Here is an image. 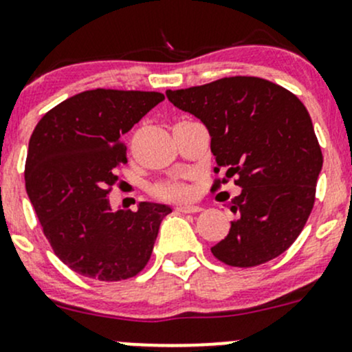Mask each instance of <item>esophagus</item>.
<instances>
[{"instance_id":"34e87169","label":"esophagus","mask_w":352,"mask_h":352,"mask_svg":"<svg viewBox=\"0 0 352 352\" xmlns=\"http://www.w3.org/2000/svg\"><path fill=\"white\" fill-rule=\"evenodd\" d=\"M175 209L179 212H199V211H202L201 206H194V204H177Z\"/></svg>"}]
</instances>
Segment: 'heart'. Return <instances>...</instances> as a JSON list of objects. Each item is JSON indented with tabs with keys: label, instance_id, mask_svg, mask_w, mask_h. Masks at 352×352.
Instances as JSON below:
<instances>
[{
	"label": "heart",
	"instance_id": "1",
	"mask_svg": "<svg viewBox=\"0 0 352 352\" xmlns=\"http://www.w3.org/2000/svg\"><path fill=\"white\" fill-rule=\"evenodd\" d=\"M155 194L162 199H182L189 194V189L179 180L162 182L155 187Z\"/></svg>",
	"mask_w": 352,
	"mask_h": 352
}]
</instances>
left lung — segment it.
<instances>
[{
  "instance_id": "8db88e82",
  "label": "left lung",
  "mask_w": 352,
  "mask_h": 352,
  "mask_svg": "<svg viewBox=\"0 0 352 352\" xmlns=\"http://www.w3.org/2000/svg\"><path fill=\"white\" fill-rule=\"evenodd\" d=\"M175 107L208 127L219 182L242 192L230 202V233L211 247L232 267H254L291 247L315 202L324 156L307 107L286 88L255 76H230L166 90Z\"/></svg>"
}]
</instances>
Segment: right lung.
<instances>
[{
	"label": "right lung",
	"instance_id": "right-lung-1",
	"mask_svg": "<svg viewBox=\"0 0 352 352\" xmlns=\"http://www.w3.org/2000/svg\"><path fill=\"white\" fill-rule=\"evenodd\" d=\"M158 91H81L49 110L28 143L25 187L54 254L78 274L122 281L148 264L160 223L172 209L109 202L116 168L126 163L122 136L155 105Z\"/></svg>",
	"mask_w": 352,
	"mask_h": 352
}]
</instances>
